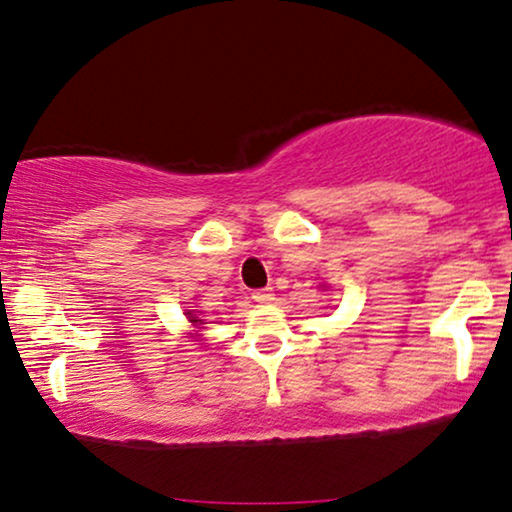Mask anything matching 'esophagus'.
I'll use <instances>...</instances> for the list:
<instances>
[{
  "instance_id": "1",
  "label": "esophagus",
  "mask_w": 512,
  "mask_h": 512,
  "mask_svg": "<svg viewBox=\"0 0 512 512\" xmlns=\"http://www.w3.org/2000/svg\"><path fill=\"white\" fill-rule=\"evenodd\" d=\"M252 299H255L257 304H271V302H274V290H271V288L255 290V292H252Z\"/></svg>"
}]
</instances>
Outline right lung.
Listing matches in <instances>:
<instances>
[{
	"mask_svg": "<svg viewBox=\"0 0 512 512\" xmlns=\"http://www.w3.org/2000/svg\"><path fill=\"white\" fill-rule=\"evenodd\" d=\"M199 316H201V311L187 309V318H189V323H192L194 327H199V325H203V318H199Z\"/></svg>",
	"mask_w": 512,
	"mask_h": 512,
	"instance_id": "add662e5",
	"label": "right lung"
}]
</instances>
